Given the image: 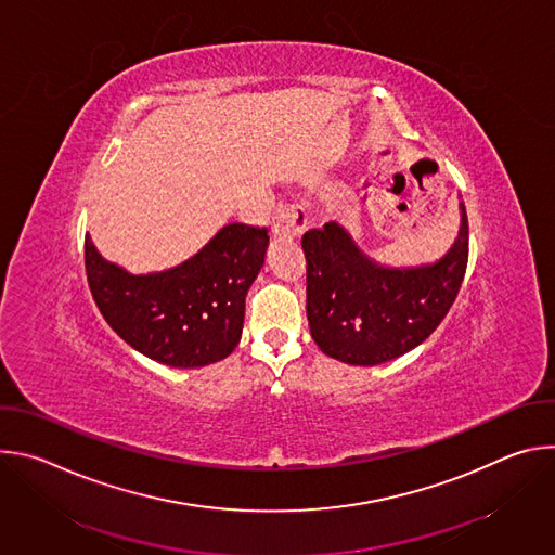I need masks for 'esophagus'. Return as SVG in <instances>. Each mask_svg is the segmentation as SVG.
Returning a JSON list of instances; mask_svg holds the SVG:
<instances>
[{
    "label": "esophagus",
    "instance_id": "34e87169",
    "mask_svg": "<svg viewBox=\"0 0 555 555\" xmlns=\"http://www.w3.org/2000/svg\"><path fill=\"white\" fill-rule=\"evenodd\" d=\"M307 228V215L300 206L296 204H281L274 212V223L272 232L274 236H289V240H296Z\"/></svg>",
    "mask_w": 555,
    "mask_h": 555
}]
</instances>
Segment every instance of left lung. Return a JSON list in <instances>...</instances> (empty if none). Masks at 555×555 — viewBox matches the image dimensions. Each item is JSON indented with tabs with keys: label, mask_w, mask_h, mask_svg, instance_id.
<instances>
[{
	"label": "left lung",
	"mask_w": 555,
	"mask_h": 555,
	"mask_svg": "<svg viewBox=\"0 0 555 555\" xmlns=\"http://www.w3.org/2000/svg\"><path fill=\"white\" fill-rule=\"evenodd\" d=\"M456 242L437 263L386 268L371 261L336 221L302 234L307 321L323 353L375 366L422 345L446 319L467 268L463 202Z\"/></svg>",
	"instance_id": "left-lung-1"
}]
</instances>
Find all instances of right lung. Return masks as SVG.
I'll use <instances>...</instances> for the list:
<instances>
[{
    "mask_svg": "<svg viewBox=\"0 0 555 555\" xmlns=\"http://www.w3.org/2000/svg\"><path fill=\"white\" fill-rule=\"evenodd\" d=\"M268 230L228 223L189 261L129 274L86 240V272L107 325L142 356L178 369L228 358L240 345L246 294L263 268Z\"/></svg>",
    "mask_w": 555,
    "mask_h": 555,
    "instance_id": "obj_1",
    "label": "right lung"
}]
</instances>
